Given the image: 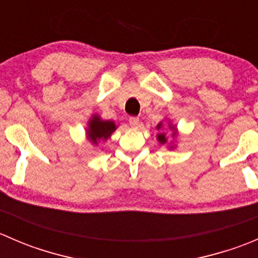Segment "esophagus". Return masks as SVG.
<instances>
[{
    "label": "esophagus",
    "mask_w": 258,
    "mask_h": 258,
    "mask_svg": "<svg viewBox=\"0 0 258 258\" xmlns=\"http://www.w3.org/2000/svg\"><path fill=\"white\" fill-rule=\"evenodd\" d=\"M130 124H131V127H135V128H137L140 124V118L139 117H130L128 119Z\"/></svg>",
    "instance_id": "obj_1"
}]
</instances>
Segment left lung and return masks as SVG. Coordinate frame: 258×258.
Here are the masks:
<instances>
[{
    "mask_svg": "<svg viewBox=\"0 0 258 258\" xmlns=\"http://www.w3.org/2000/svg\"><path fill=\"white\" fill-rule=\"evenodd\" d=\"M167 121H168V118H167ZM168 128H170V131H172V137H173V140H175L176 137H177V135H178L177 127H176L175 124L171 123V121H168ZM156 130H157V131H160L156 137H157V141L160 142L161 145H167L168 150H175V148L177 147V146H176V144L173 141L172 142L167 141V137H166V132L162 131V130H163V122L162 121H161L160 123L156 126Z\"/></svg>",
    "mask_w": 258,
    "mask_h": 258,
    "instance_id": "8db88e82",
    "label": "left lung"
}]
</instances>
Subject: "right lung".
I'll use <instances>...</instances> for the list:
<instances>
[{"label": "right lung", "instance_id": "add662e5", "mask_svg": "<svg viewBox=\"0 0 258 258\" xmlns=\"http://www.w3.org/2000/svg\"><path fill=\"white\" fill-rule=\"evenodd\" d=\"M117 130L116 123L111 119H102L100 114L93 113L90 117L86 127V137L93 146H98L100 142L105 144Z\"/></svg>", "mask_w": 258, "mask_h": 258}]
</instances>
